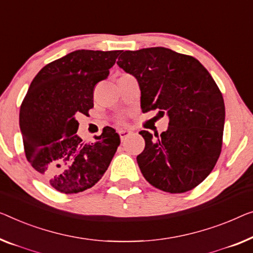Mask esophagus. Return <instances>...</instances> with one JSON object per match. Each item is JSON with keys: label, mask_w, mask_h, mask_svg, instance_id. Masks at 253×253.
I'll use <instances>...</instances> for the list:
<instances>
[{"label": "esophagus", "mask_w": 253, "mask_h": 253, "mask_svg": "<svg viewBox=\"0 0 253 253\" xmlns=\"http://www.w3.org/2000/svg\"><path fill=\"white\" fill-rule=\"evenodd\" d=\"M130 134V130H127V129H122L119 130V135H120V138L124 139L125 137H127L128 135Z\"/></svg>", "instance_id": "1"}]
</instances>
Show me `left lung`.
I'll list each match as a JSON object with an SVG mask.
<instances>
[{
  "label": "left lung",
  "mask_w": 253,
  "mask_h": 253,
  "mask_svg": "<svg viewBox=\"0 0 253 253\" xmlns=\"http://www.w3.org/2000/svg\"><path fill=\"white\" fill-rule=\"evenodd\" d=\"M117 65L137 78L143 112L169 117L158 138L139 131L144 178L168 193L193 190L212 171L223 146L225 104L216 82L199 60L166 47L122 51Z\"/></svg>",
  "instance_id": "obj_1"
}]
</instances>
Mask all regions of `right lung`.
<instances>
[{
	"instance_id": "obj_1",
	"label": "right lung",
	"mask_w": 253,
	"mask_h": 253,
	"mask_svg": "<svg viewBox=\"0 0 253 253\" xmlns=\"http://www.w3.org/2000/svg\"><path fill=\"white\" fill-rule=\"evenodd\" d=\"M120 51L78 50L39 71L19 112L26 158L60 193H79L104 175L120 137L111 127L88 143L77 135L78 115L94 107L93 90L109 76Z\"/></svg>"
}]
</instances>
